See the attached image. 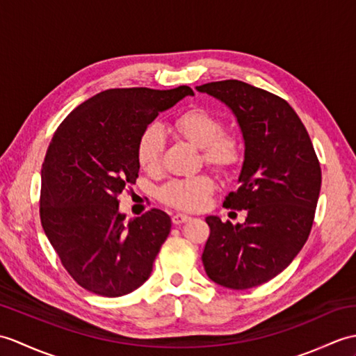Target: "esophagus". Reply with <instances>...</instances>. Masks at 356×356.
I'll return each instance as SVG.
<instances>
[{"mask_svg":"<svg viewBox=\"0 0 356 356\" xmlns=\"http://www.w3.org/2000/svg\"><path fill=\"white\" fill-rule=\"evenodd\" d=\"M171 220H172V222H175V225H181V222H186V221L191 220V217L185 216V213H175V216L171 217Z\"/></svg>","mask_w":356,"mask_h":356,"instance_id":"1","label":"esophagus"}]
</instances>
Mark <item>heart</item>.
<instances>
[{"instance_id":"heart-1","label":"heart","mask_w":356,"mask_h":356,"mask_svg":"<svg viewBox=\"0 0 356 356\" xmlns=\"http://www.w3.org/2000/svg\"><path fill=\"white\" fill-rule=\"evenodd\" d=\"M171 130L202 148L204 162L218 171L234 168L243 158V148L235 136L225 134L222 121L203 109H191L181 113L170 126ZM165 145L163 131L152 124L140 134L136 145L139 167L147 172L161 167ZM213 180L206 175L172 179L159 189L163 203L181 211H200L213 193Z\"/></svg>"}]
</instances>
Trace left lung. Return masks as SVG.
Listing matches in <instances>:
<instances>
[{
  "mask_svg": "<svg viewBox=\"0 0 356 356\" xmlns=\"http://www.w3.org/2000/svg\"><path fill=\"white\" fill-rule=\"evenodd\" d=\"M197 90L230 107L244 138L239 188L222 206L247 211L244 225L208 217L202 261L213 282L247 290L284 271L309 236L321 168L299 115L284 98L239 80L212 81Z\"/></svg>",
  "mask_w": 356,
  "mask_h": 356,
  "instance_id": "1",
  "label": "left lung"
}]
</instances>
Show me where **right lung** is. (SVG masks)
I'll use <instances>...</instances> for the list:
<instances>
[{
  "instance_id": "add662e5",
  "label": "right lung",
  "mask_w": 356,
  "mask_h": 356,
  "mask_svg": "<svg viewBox=\"0 0 356 356\" xmlns=\"http://www.w3.org/2000/svg\"><path fill=\"white\" fill-rule=\"evenodd\" d=\"M186 95H194L189 86L107 89L54 131L40 172V222L62 266L85 290L120 297L150 277L171 218L152 209L126 222L118 195L136 181L140 134Z\"/></svg>"
}]
</instances>
